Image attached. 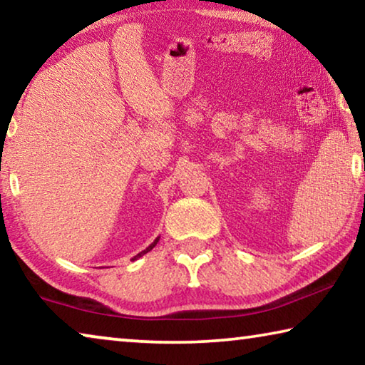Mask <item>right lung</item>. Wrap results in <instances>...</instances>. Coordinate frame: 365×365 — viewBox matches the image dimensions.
<instances>
[{"mask_svg": "<svg viewBox=\"0 0 365 365\" xmlns=\"http://www.w3.org/2000/svg\"><path fill=\"white\" fill-rule=\"evenodd\" d=\"M159 238H160V237H158L156 240H154V242H153V243H151L150 246H148V248H146L145 251H141V252H138V255H137V256H135L133 259H138V257H141V256H143V255H146V252H148V251H151V250L154 248V246H156V245H158V242H159Z\"/></svg>", "mask_w": 365, "mask_h": 365, "instance_id": "right-lung-1", "label": "right lung"}]
</instances>
